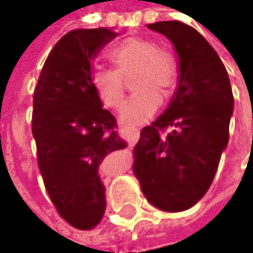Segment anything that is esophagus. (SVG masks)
Masks as SVG:
<instances>
[{"instance_id": "esophagus-1", "label": "esophagus", "mask_w": 253, "mask_h": 253, "mask_svg": "<svg viewBox=\"0 0 253 253\" xmlns=\"http://www.w3.org/2000/svg\"><path fill=\"white\" fill-rule=\"evenodd\" d=\"M126 139H128V145L131 146L139 138V129L138 128H126Z\"/></svg>"}]
</instances>
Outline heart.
<instances>
[{
    "label": "heart",
    "mask_w": 253,
    "mask_h": 253,
    "mask_svg": "<svg viewBox=\"0 0 253 253\" xmlns=\"http://www.w3.org/2000/svg\"><path fill=\"white\" fill-rule=\"evenodd\" d=\"M112 70H100L92 76V88L110 110H118L125 98V83L132 72L131 87L136 91L121 110L125 124H141L152 118L177 83V64L173 56L148 38L132 36L112 47L107 54Z\"/></svg>",
    "instance_id": "obj_1"
}]
</instances>
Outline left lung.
I'll list each match as a JSON object with an SVG mask.
<instances>
[{"label": "left lung", "instance_id": "8db88e82", "mask_svg": "<svg viewBox=\"0 0 253 253\" xmlns=\"http://www.w3.org/2000/svg\"><path fill=\"white\" fill-rule=\"evenodd\" d=\"M148 28L174 44L180 80L169 108L142 129L132 170L152 206L177 212L193 207L212 183L228 143L234 95L225 66L194 28L179 21Z\"/></svg>", "mask_w": 253, "mask_h": 253}]
</instances>
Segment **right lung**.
I'll return each instance as SVG.
<instances>
[{
    "label": "right lung",
    "instance_id": "right-lung-1",
    "mask_svg": "<svg viewBox=\"0 0 253 253\" xmlns=\"http://www.w3.org/2000/svg\"><path fill=\"white\" fill-rule=\"evenodd\" d=\"M117 34L74 29L54 44L34 92L32 135L44 189L59 215L77 229H92L105 211L102 159L126 146L117 120L92 88L91 59Z\"/></svg>",
    "mask_w": 253,
    "mask_h": 253
}]
</instances>
